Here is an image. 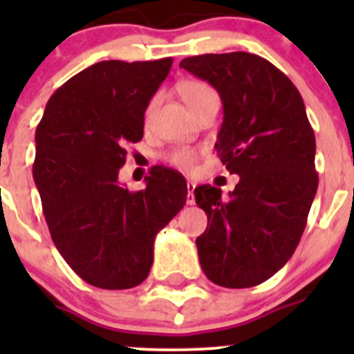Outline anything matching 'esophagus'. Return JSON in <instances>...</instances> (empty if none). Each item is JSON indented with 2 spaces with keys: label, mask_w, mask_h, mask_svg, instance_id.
Here are the masks:
<instances>
[{
  "label": "esophagus",
  "mask_w": 354,
  "mask_h": 354,
  "mask_svg": "<svg viewBox=\"0 0 354 354\" xmlns=\"http://www.w3.org/2000/svg\"><path fill=\"white\" fill-rule=\"evenodd\" d=\"M195 187H197V183H195V181H188L187 183V188H188L187 203L188 205H194L195 203Z\"/></svg>",
  "instance_id": "34e87169"
}]
</instances>
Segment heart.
<instances>
[{
    "label": "heart",
    "instance_id": "b5f03b06",
    "mask_svg": "<svg viewBox=\"0 0 354 354\" xmlns=\"http://www.w3.org/2000/svg\"><path fill=\"white\" fill-rule=\"evenodd\" d=\"M180 92L185 104L190 108L192 113H195V111H198L202 106L209 104V102H219V94H217L216 88L203 80L185 82L180 87ZM160 101H162V92H156V94L149 99L147 106H145L144 109L145 124H149L154 120V114L157 108H159ZM197 157L198 154L195 149L187 147V145H180V147H174L173 151L167 152L166 159L167 162L180 167V169H192L194 164L197 162Z\"/></svg>",
    "mask_w": 354,
    "mask_h": 354
}]
</instances>
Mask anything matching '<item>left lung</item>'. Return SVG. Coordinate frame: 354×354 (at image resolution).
Here are the masks:
<instances>
[{
    "label": "left lung",
    "mask_w": 354,
    "mask_h": 354,
    "mask_svg": "<svg viewBox=\"0 0 354 354\" xmlns=\"http://www.w3.org/2000/svg\"><path fill=\"white\" fill-rule=\"evenodd\" d=\"M180 68L221 95L223 127L216 151L240 181L230 197L200 185L207 214L197 238L203 274L224 288H252L291 259L319 187L315 133L298 88L270 62L250 53L200 55Z\"/></svg>",
    "instance_id": "8db88e82"
}]
</instances>
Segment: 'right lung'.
<instances>
[{"mask_svg":"<svg viewBox=\"0 0 354 354\" xmlns=\"http://www.w3.org/2000/svg\"><path fill=\"white\" fill-rule=\"evenodd\" d=\"M171 65L95 63L51 95L35 128L32 174L49 233L95 288L138 286L154 262L156 234L187 202V181L169 167H152L144 190L118 181L124 147L144 137V109Z\"/></svg>","mask_w":354,"mask_h":354,"instance_id":"right-lung-1","label":"right lung"}]
</instances>
